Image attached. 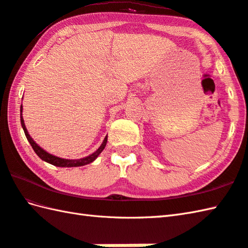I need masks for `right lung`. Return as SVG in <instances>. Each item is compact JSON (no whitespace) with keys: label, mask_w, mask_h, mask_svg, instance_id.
Returning <instances> with one entry per match:
<instances>
[{"label":"right lung","mask_w":248,"mask_h":248,"mask_svg":"<svg viewBox=\"0 0 248 248\" xmlns=\"http://www.w3.org/2000/svg\"><path fill=\"white\" fill-rule=\"evenodd\" d=\"M22 105L20 107V120H21V125H22V129L25 133L26 139H28L29 143L31 144V148L34 149L35 154L38 155L41 160L46 162V163H50V164L57 166V167H78V166H83V165H87L89 163L93 162L94 160L97 159L99 156V155L101 154L103 151V149L105 148V146H107V141H108V136H105L102 144L100 145L99 148L93 152L92 155H89L85 157H82V159H78V160H69V159H62V157L60 156H56L49 154V152H46L45 149L41 148L40 146H38V144H36V141L31 138V135L28 132V129L25 127V124H24V120H23V116H22Z\"/></svg>","instance_id":"right-lung-1"}]
</instances>
